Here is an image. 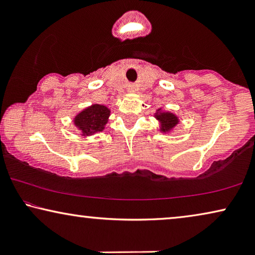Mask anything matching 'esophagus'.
I'll return each instance as SVG.
<instances>
[{"instance_id": "esophagus-1", "label": "esophagus", "mask_w": 255, "mask_h": 255, "mask_svg": "<svg viewBox=\"0 0 255 255\" xmlns=\"http://www.w3.org/2000/svg\"><path fill=\"white\" fill-rule=\"evenodd\" d=\"M128 93H134V92H135L134 86H128Z\"/></svg>"}]
</instances>
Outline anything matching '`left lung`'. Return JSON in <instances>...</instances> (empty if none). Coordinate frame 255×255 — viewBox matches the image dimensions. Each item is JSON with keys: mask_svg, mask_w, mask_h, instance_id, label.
Here are the masks:
<instances>
[{"mask_svg": "<svg viewBox=\"0 0 255 255\" xmlns=\"http://www.w3.org/2000/svg\"><path fill=\"white\" fill-rule=\"evenodd\" d=\"M155 120L159 122V130L162 133H170L176 128V125L180 123L179 117L175 114L170 113V111L163 110L162 108H159L154 114Z\"/></svg>", "mask_w": 255, "mask_h": 255, "instance_id": "8db88e82", "label": "left lung"}]
</instances>
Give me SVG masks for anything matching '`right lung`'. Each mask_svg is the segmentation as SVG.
I'll use <instances>...</instances> for the list:
<instances>
[{
  "label": "right lung",
  "instance_id": "add662e5",
  "mask_svg": "<svg viewBox=\"0 0 255 255\" xmlns=\"http://www.w3.org/2000/svg\"><path fill=\"white\" fill-rule=\"evenodd\" d=\"M111 111L103 104H92L75 115L73 123L83 137L102 132L109 121Z\"/></svg>",
  "mask_w": 255,
  "mask_h": 255
}]
</instances>
